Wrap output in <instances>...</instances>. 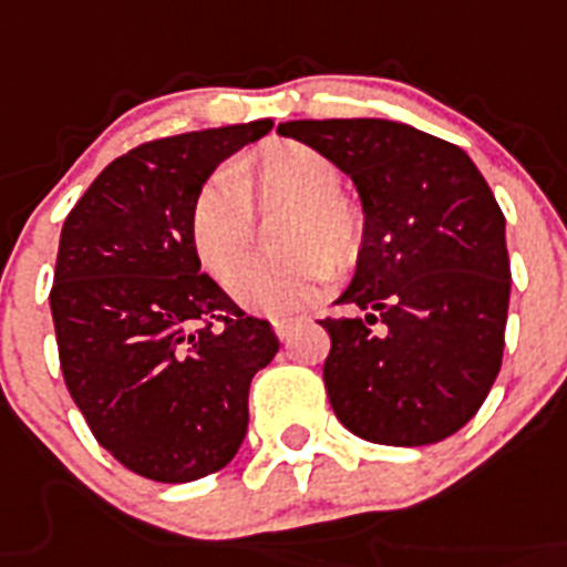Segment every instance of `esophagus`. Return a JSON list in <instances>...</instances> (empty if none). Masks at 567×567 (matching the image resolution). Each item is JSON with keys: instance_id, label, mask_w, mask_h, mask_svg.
Segmentation results:
<instances>
[{"instance_id": "34e87169", "label": "esophagus", "mask_w": 567, "mask_h": 567, "mask_svg": "<svg viewBox=\"0 0 567 567\" xmlns=\"http://www.w3.org/2000/svg\"><path fill=\"white\" fill-rule=\"evenodd\" d=\"M296 321H299V319H274V332L279 336V341H288L290 330L296 327Z\"/></svg>"}]
</instances>
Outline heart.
I'll use <instances>...</instances> for the list:
<instances>
[{"mask_svg": "<svg viewBox=\"0 0 567 567\" xmlns=\"http://www.w3.org/2000/svg\"><path fill=\"white\" fill-rule=\"evenodd\" d=\"M288 200L274 220L277 248L254 254L231 274V293L259 313L299 310L332 271H343L363 246V215L338 193V167L313 145L274 140L240 164L212 173L189 204L187 231L212 277H229L254 240L251 204Z\"/></svg>", "mask_w": 567, "mask_h": 567, "instance_id": "b5f03b06", "label": "heart"}]
</instances>
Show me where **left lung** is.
I'll use <instances>...</instances> for the list:
<instances>
[{
    "instance_id": "left-lung-1",
    "label": "left lung",
    "mask_w": 567,
    "mask_h": 567,
    "mask_svg": "<svg viewBox=\"0 0 567 567\" xmlns=\"http://www.w3.org/2000/svg\"><path fill=\"white\" fill-rule=\"evenodd\" d=\"M361 193L367 229L352 285L324 319V385L367 442L420 447L478 414L501 372L509 313L504 212L458 145L391 120H296Z\"/></svg>"
}]
</instances>
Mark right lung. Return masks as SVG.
I'll use <instances>...</instances> for the list:
<instances>
[{
  "label": "right lung",
  "mask_w": 567,
  "mask_h": 567,
  "mask_svg": "<svg viewBox=\"0 0 567 567\" xmlns=\"http://www.w3.org/2000/svg\"><path fill=\"white\" fill-rule=\"evenodd\" d=\"M271 125L145 142L63 220L50 290L63 383L94 439L142 478L187 484L226 467L251 378L277 355L271 324L200 274L187 231L200 184Z\"/></svg>",
  "instance_id": "obj_1"
}]
</instances>
